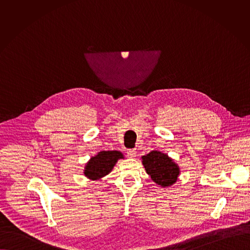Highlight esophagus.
<instances>
[{"label": "esophagus", "instance_id": "esophagus-1", "mask_svg": "<svg viewBox=\"0 0 250 250\" xmlns=\"http://www.w3.org/2000/svg\"><path fill=\"white\" fill-rule=\"evenodd\" d=\"M127 154H128L129 158L133 159V158H135L137 156V151H136V149H129L127 151Z\"/></svg>", "mask_w": 250, "mask_h": 250}]
</instances>
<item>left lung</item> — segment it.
I'll return each mask as SVG.
<instances>
[{
	"label": "left lung",
	"mask_w": 250,
	"mask_h": 250,
	"mask_svg": "<svg viewBox=\"0 0 250 250\" xmlns=\"http://www.w3.org/2000/svg\"><path fill=\"white\" fill-rule=\"evenodd\" d=\"M142 163L146 173L162 188H169L178 181L180 167L166 153L151 151L142 157Z\"/></svg>",
	"instance_id": "8db88e82"
}]
</instances>
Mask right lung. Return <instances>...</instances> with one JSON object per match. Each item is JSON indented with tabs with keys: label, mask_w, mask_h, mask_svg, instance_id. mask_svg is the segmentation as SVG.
Wrapping results in <instances>:
<instances>
[{
	"label": "right lung",
	"mask_w": 250,
	"mask_h": 250,
	"mask_svg": "<svg viewBox=\"0 0 250 250\" xmlns=\"http://www.w3.org/2000/svg\"><path fill=\"white\" fill-rule=\"evenodd\" d=\"M121 159H124V155L118 150L101 151L84 165L83 175L89 180L99 181L109 174L118 160Z\"/></svg>",
	"instance_id": "right-lung-1"
}]
</instances>
